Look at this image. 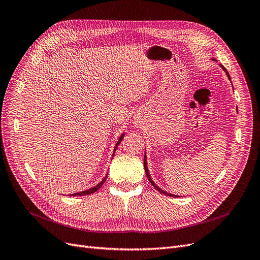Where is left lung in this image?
<instances>
[{
	"mask_svg": "<svg viewBox=\"0 0 260 260\" xmlns=\"http://www.w3.org/2000/svg\"><path fill=\"white\" fill-rule=\"evenodd\" d=\"M220 66H222L223 67V70L226 72V74H227V76H228V78L230 79V76H229V74H228V72H227V70L225 69V67L223 66V65H220ZM143 166H145V170H146V175H147V178H148V180L150 181V183L153 185V186H154L158 191H159V193H161V194H164V195H167V196H171V197H176L175 195H172V194H169V193H166V191H164V190H162V189H160L155 183H154V182H153L152 181V179L150 178V175H149V171H148V167H147V159H146V155H145V158H143ZM179 197V196H178Z\"/></svg>",
	"mask_w": 260,
	"mask_h": 260,
	"instance_id": "left-lung-1",
	"label": "left lung"
}]
</instances>
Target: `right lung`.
<instances>
[{"instance_id":"add662e5","label":"right lung","mask_w":260,"mask_h":260,"mask_svg":"<svg viewBox=\"0 0 260 260\" xmlns=\"http://www.w3.org/2000/svg\"><path fill=\"white\" fill-rule=\"evenodd\" d=\"M123 137H124V135H122L121 137H120V139H119V141L117 142V146H115V148H114V151H115V149H117V147L119 146V143L121 142V140L123 139ZM113 154H114V152H113ZM106 178H107V176H106L105 178H104V180L101 182V183H99L98 185L96 186H94V187H92V188H90V189H88V190H84V191H80V193H75V194H72L71 196H84V195H90V194H93V193H95L96 190H98L99 188H101L102 187V185L104 184V182L106 181Z\"/></svg>"}]
</instances>
